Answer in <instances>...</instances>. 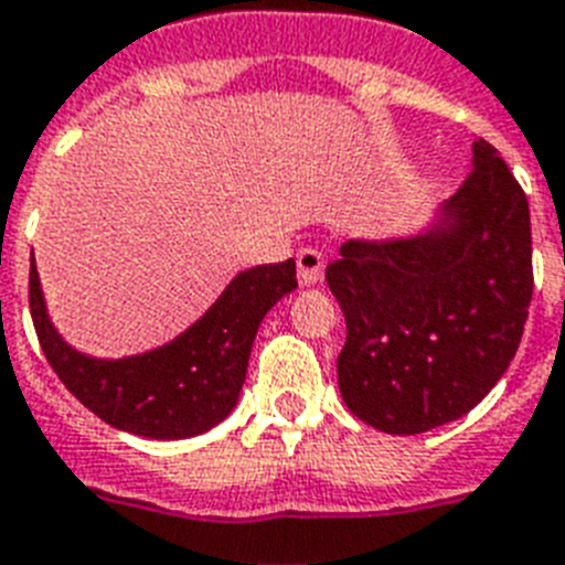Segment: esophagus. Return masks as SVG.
I'll list each match as a JSON object with an SVG mask.
<instances>
[{"mask_svg":"<svg viewBox=\"0 0 565 565\" xmlns=\"http://www.w3.org/2000/svg\"><path fill=\"white\" fill-rule=\"evenodd\" d=\"M297 277L303 286H315L323 277V256L315 250V247H303L300 254H297Z\"/></svg>","mask_w":565,"mask_h":565,"instance_id":"1","label":"esophagus"}]
</instances>
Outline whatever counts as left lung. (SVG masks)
Listing matches in <instances>:
<instances>
[{
	"instance_id": "obj_1",
	"label": "left lung",
	"mask_w": 565,
	"mask_h": 565,
	"mask_svg": "<svg viewBox=\"0 0 565 565\" xmlns=\"http://www.w3.org/2000/svg\"><path fill=\"white\" fill-rule=\"evenodd\" d=\"M347 320L338 387L387 435L463 417L516 355L534 295L531 212L508 162L472 142V171L408 238L347 242L327 268Z\"/></svg>"
}]
</instances>
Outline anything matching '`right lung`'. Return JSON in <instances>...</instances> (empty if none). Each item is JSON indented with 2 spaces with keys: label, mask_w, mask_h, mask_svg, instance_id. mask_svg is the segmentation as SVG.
Listing matches in <instances>:
<instances>
[{
  "label": "right lung",
  "mask_w": 565,
  "mask_h": 565,
  "mask_svg": "<svg viewBox=\"0 0 565 565\" xmlns=\"http://www.w3.org/2000/svg\"><path fill=\"white\" fill-rule=\"evenodd\" d=\"M295 288V259L242 270L183 335L116 361L78 353L57 335L46 315L34 259L29 306L49 364L81 405L130 435L183 440L210 431L236 408L256 329L270 306Z\"/></svg>",
  "instance_id": "obj_1"
}]
</instances>
